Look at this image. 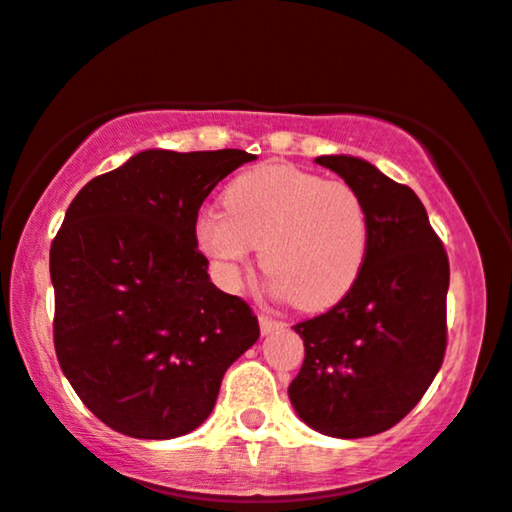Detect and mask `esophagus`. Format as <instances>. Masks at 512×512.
Here are the masks:
<instances>
[{"mask_svg":"<svg viewBox=\"0 0 512 512\" xmlns=\"http://www.w3.org/2000/svg\"><path fill=\"white\" fill-rule=\"evenodd\" d=\"M281 328H286V323L274 319V316H269V314H260V331H262V335L281 331Z\"/></svg>","mask_w":512,"mask_h":512,"instance_id":"esophagus-1","label":"esophagus"}]
</instances>
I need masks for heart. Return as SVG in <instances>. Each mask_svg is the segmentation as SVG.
<instances>
[{"mask_svg": "<svg viewBox=\"0 0 512 512\" xmlns=\"http://www.w3.org/2000/svg\"><path fill=\"white\" fill-rule=\"evenodd\" d=\"M224 212L196 222L200 250L234 281L260 248V267L297 309H326L357 283L368 252L364 200L347 181L295 165H262L226 186Z\"/></svg>", "mask_w": 512, "mask_h": 512, "instance_id": "1", "label": "heart"}]
</instances>
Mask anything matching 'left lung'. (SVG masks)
Listing matches in <instances>:
<instances>
[{"label":"left lung","instance_id":"left-lung-1","mask_svg":"<svg viewBox=\"0 0 512 512\" xmlns=\"http://www.w3.org/2000/svg\"><path fill=\"white\" fill-rule=\"evenodd\" d=\"M359 193L368 252L349 293L295 323L304 361L290 404L309 428L359 439L390 430L418 404L446 352L449 257L409 186L352 155H321Z\"/></svg>","mask_w":512,"mask_h":512}]
</instances>
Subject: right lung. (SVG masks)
Listing matches in <instances>:
<instances>
[{
  "label": "right lung",
  "mask_w": 512,
  "mask_h": 512,
  "mask_svg": "<svg viewBox=\"0 0 512 512\" xmlns=\"http://www.w3.org/2000/svg\"><path fill=\"white\" fill-rule=\"evenodd\" d=\"M255 155L137 153L70 203L51 243L54 347L77 397L137 439L196 430L222 378L260 338L250 304L222 293L198 250V210Z\"/></svg>",
  "instance_id": "add662e5"
}]
</instances>
